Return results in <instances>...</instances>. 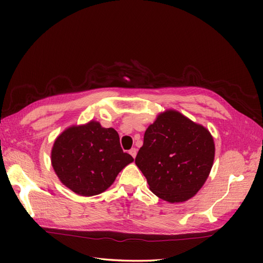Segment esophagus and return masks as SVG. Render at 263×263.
<instances>
[{"label": "esophagus", "mask_w": 263, "mask_h": 263, "mask_svg": "<svg viewBox=\"0 0 263 263\" xmlns=\"http://www.w3.org/2000/svg\"><path fill=\"white\" fill-rule=\"evenodd\" d=\"M129 155L135 159V157H136V155H137V149L136 148H132L129 150Z\"/></svg>", "instance_id": "esophagus-1"}]
</instances>
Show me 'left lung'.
Wrapping results in <instances>:
<instances>
[{
	"label": "left lung",
	"instance_id": "1",
	"mask_svg": "<svg viewBox=\"0 0 263 263\" xmlns=\"http://www.w3.org/2000/svg\"><path fill=\"white\" fill-rule=\"evenodd\" d=\"M215 155L210 132L176 110L150 125L135 159L151 192L170 203L194 196L208 179Z\"/></svg>",
	"mask_w": 263,
	"mask_h": 263
}]
</instances>
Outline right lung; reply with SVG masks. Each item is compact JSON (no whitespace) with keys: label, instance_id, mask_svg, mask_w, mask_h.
Returning <instances> with one entry per match:
<instances>
[{"label":"right lung","instance_id":"1","mask_svg":"<svg viewBox=\"0 0 263 263\" xmlns=\"http://www.w3.org/2000/svg\"><path fill=\"white\" fill-rule=\"evenodd\" d=\"M133 161L134 158L123 151L117 132L98 122L70 127L55 139L51 150L58 178L82 196L104 192Z\"/></svg>","mask_w":263,"mask_h":263}]
</instances>
